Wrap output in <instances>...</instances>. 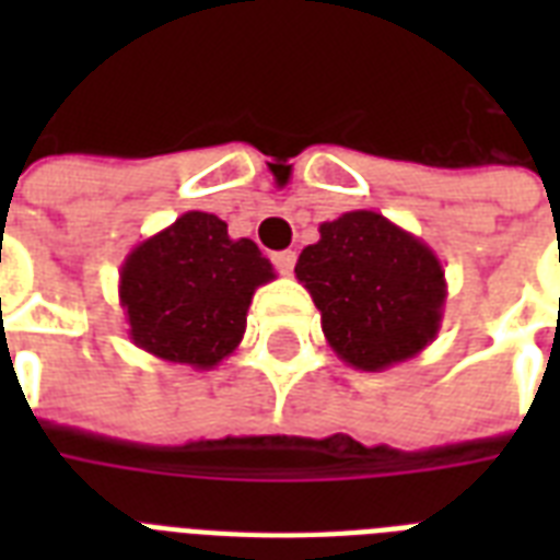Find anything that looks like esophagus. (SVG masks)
I'll list each match as a JSON object with an SVG mask.
<instances>
[{"mask_svg": "<svg viewBox=\"0 0 560 560\" xmlns=\"http://www.w3.org/2000/svg\"><path fill=\"white\" fill-rule=\"evenodd\" d=\"M272 264H276V270H279L281 276H290V272H293V267H296V253H293V249L276 253L272 255Z\"/></svg>", "mask_w": 560, "mask_h": 560, "instance_id": "1", "label": "esophagus"}]
</instances>
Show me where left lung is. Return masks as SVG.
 I'll return each instance as SVG.
<instances>
[{
    "instance_id": "1",
    "label": "left lung",
    "mask_w": 560,
    "mask_h": 560,
    "mask_svg": "<svg viewBox=\"0 0 560 560\" xmlns=\"http://www.w3.org/2000/svg\"><path fill=\"white\" fill-rule=\"evenodd\" d=\"M296 279L323 316L328 346L360 372L416 358L442 328L447 281L439 255L377 211L319 223Z\"/></svg>"
}]
</instances>
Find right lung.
Instances as JSON below:
<instances>
[{"instance_id":"add662e5","label":"right lung","mask_w":560,"mask_h":560,"mask_svg":"<svg viewBox=\"0 0 560 560\" xmlns=\"http://www.w3.org/2000/svg\"><path fill=\"white\" fill-rule=\"evenodd\" d=\"M276 279L249 237H229L209 211H186L136 244L118 272L133 346L191 369H214L241 346L255 290Z\"/></svg>"}]
</instances>
